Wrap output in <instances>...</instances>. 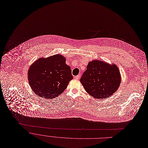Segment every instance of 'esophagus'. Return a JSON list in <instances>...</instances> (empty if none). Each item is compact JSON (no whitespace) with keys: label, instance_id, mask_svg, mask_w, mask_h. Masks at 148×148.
Wrapping results in <instances>:
<instances>
[{"label":"esophagus","instance_id":"1","mask_svg":"<svg viewBox=\"0 0 148 148\" xmlns=\"http://www.w3.org/2000/svg\"><path fill=\"white\" fill-rule=\"evenodd\" d=\"M80 75H77V76H75V77H74V78H75V79H76V80L79 79H80Z\"/></svg>","mask_w":148,"mask_h":148}]
</instances>
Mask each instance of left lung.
Listing matches in <instances>:
<instances>
[{
  "mask_svg": "<svg viewBox=\"0 0 148 148\" xmlns=\"http://www.w3.org/2000/svg\"><path fill=\"white\" fill-rule=\"evenodd\" d=\"M121 75L117 66L100 60L88 64L80 78L85 90L96 99H106L112 96L121 83Z\"/></svg>",
  "mask_w": 148,
  "mask_h": 148,
  "instance_id": "1",
  "label": "left lung"
}]
</instances>
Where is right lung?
<instances>
[{
  "mask_svg": "<svg viewBox=\"0 0 148 148\" xmlns=\"http://www.w3.org/2000/svg\"><path fill=\"white\" fill-rule=\"evenodd\" d=\"M71 67L66 58L56 54L36 61L28 71L29 84L32 90L44 99H53L64 92L73 79Z\"/></svg>",
  "mask_w": 148,
  "mask_h": 148,
  "instance_id": "right-lung-1",
  "label": "right lung"
}]
</instances>
